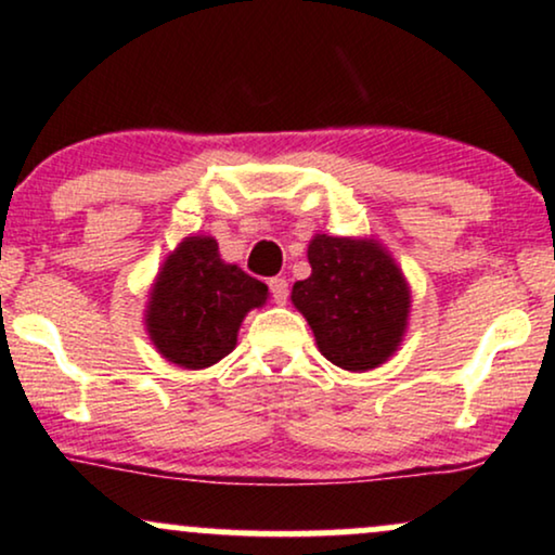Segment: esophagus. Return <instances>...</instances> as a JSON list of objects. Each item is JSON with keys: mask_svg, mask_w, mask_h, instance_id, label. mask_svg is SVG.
<instances>
[{"mask_svg": "<svg viewBox=\"0 0 555 555\" xmlns=\"http://www.w3.org/2000/svg\"><path fill=\"white\" fill-rule=\"evenodd\" d=\"M270 293H272V300L283 306L285 300H288V280H285V278H272L270 280Z\"/></svg>", "mask_w": 555, "mask_h": 555, "instance_id": "1", "label": "esophagus"}]
</instances>
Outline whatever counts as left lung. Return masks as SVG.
<instances>
[{"label": "left lung", "instance_id": "obj_1", "mask_svg": "<svg viewBox=\"0 0 555 555\" xmlns=\"http://www.w3.org/2000/svg\"><path fill=\"white\" fill-rule=\"evenodd\" d=\"M311 275L293 285V306L309 321L319 352L341 371L365 373L401 347L412 291L391 251L375 238L317 234Z\"/></svg>", "mask_w": 555, "mask_h": 555}]
</instances>
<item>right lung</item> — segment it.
<instances>
[{"label": "right lung", "instance_id": "add662e5", "mask_svg": "<svg viewBox=\"0 0 555 555\" xmlns=\"http://www.w3.org/2000/svg\"><path fill=\"white\" fill-rule=\"evenodd\" d=\"M267 296L264 283L223 262L214 236H184L149 291V339L164 360L203 371L234 350L244 317Z\"/></svg>", "mask_w": 555, "mask_h": 555}]
</instances>
